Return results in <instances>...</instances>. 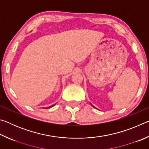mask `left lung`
<instances>
[{
    "instance_id": "left-lung-1",
    "label": "left lung",
    "mask_w": 149,
    "mask_h": 149,
    "mask_svg": "<svg viewBox=\"0 0 149 149\" xmlns=\"http://www.w3.org/2000/svg\"><path fill=\"white\" fill-rule=\"evenodd\" d=\"M91 105H92V104H91ZM92 107H94V108H95V107H94V106H93V105H92Z\"/></svg>"
}]
</instances>
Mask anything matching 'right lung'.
I'll return each instance as SVG.
<instances>
[{
  "label": "right lung",
  "mask_w": 149,
  "mask_h": 149,
  "mask_svg": "<svg viewBox=\"0 0 149 149\" xmlns=\"http://www.w3.org/2000/svg\"><path fill=\"white\" fill-rule=\"evenodd\" d=\"M55 104H53V105H52V106H50V107H49V108H51V107H54V106Z\"/></svg>",
  "instance_id": "1"
}]
</instances>
